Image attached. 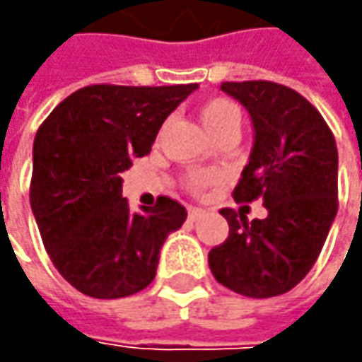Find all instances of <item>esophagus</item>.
<instances>
[{"instance_id":"esophagus-1","label":"esophagus","mask_w":362,"mask_h":362,"mask_svg":"<svg viewBox=\"0 0 362 362\" xmlns=\"http://www.w3.org/2000/svg\"><path fill=\"white\" fill-rule=\"evenodd\" d=\"M202 216H203L202 207H189V219H191V221H197Z\"/></svg>"}]
</instances>
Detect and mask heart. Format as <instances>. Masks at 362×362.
I'll return each instance as SVG.
<instances>
[{"instance_id": "1", "label": "heart", "mask_w": 362, "mask_h": 362, "mask_svg": "<svg viewBox=\"0 0 362 362\" xmlns=\"http://www.w3.org/2000/svg\"><path fill=\"white\" fill-rule=\"evenodd\" d=\"M199 119H202L205 131L216 139L221 132L238 131L240 122H242V115H240L238 106L230 100L211 98V100L203 103L199 108ZM219 181H221V175L217 171H193L187 175V187L195 193L207 187H214Z\"/></svg>"}]
</instances>
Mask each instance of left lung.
Masks as SVG:
<instances>
[{"label":"left lung","mask_w":362,"mask_h":362,"mask_svg":"<svg viewBox=\"0 0 362 362\" xmlns=\"http://www.w3.org/2000/svg\"><path fill=\"white\" fill-rule=\"evenodd\" d=\"M252 117L254 148L233 189L264 202L252 223L230 207V235L209 252L219 284L250 298L286 294L310 272L339 209V153L332 131L302 94L268 80L221 82Z\"/></svg>","instance_id":"1"}]
</instances>
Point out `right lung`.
Instances as JSON below:
<instances>
[{
    "label": "right lung",
    "mask_w": 362,
    "mask_h": 362,
    "mask_svg": "<svg viewBox=\"0 0 362 362\" xmlns=\"http://www.w3.org/2000/svg\"><path fill=\"white\" fill-rule=\"evenodd\" d=\"M197 84L84 86L34 139L30 205L52 264L92 298H124L153 282L163 243L187 217L160 195L131 214L120 173L145 157L160 124Z\"/></svg>",
    "instance_id": "1"
}]
</instances>
